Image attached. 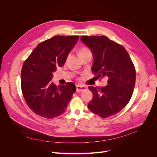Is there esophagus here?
<instances>
[{
	"label": "esophagus",
	"instance_id": "34e87169",
	"mask_svg": "<svg viewBox=\"0 0 157 157\" xmlns=\"http://www.w3.org/2000/svg\"><path fill=\"white\" fill-rule=\"evenodd\" d=\"M87 90V88L86 86H80V85H77V92H81L84 91V90Z\"/></svg>",
	"mask_w": 157,
	"mask_h": 157
}]
</instances>
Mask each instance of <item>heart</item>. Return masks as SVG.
I'll use <instances>...</instances> for the list:
<instances>
[{
    "label": "heart",
    "instance_id": "1",
    "mask_svg": "<svg viewBox=\"0 0 157 157\" xmlns=\"http://www.w3.org/2000/svg\"><path fill=\"white\" fill-rule=\"evenodd\" d=\"M87 51H89V50L86 48H82L79 51V53H82V52H87Z\"/></svg>",
    "mask_w": 157,
    "mask_h": 157
}]
</instances>
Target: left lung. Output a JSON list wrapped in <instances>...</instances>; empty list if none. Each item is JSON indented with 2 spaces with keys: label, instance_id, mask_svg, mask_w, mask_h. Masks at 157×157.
Returning <instances> with one entry per match:
<instances>
[{
  "label": "left lung",
  "instance_id": "left-lung-1",
  "mask_svg": "<svg viewBox=\"0 0 157 157\" xmlns=\"http://www.w3.org/2000/svg\"><path fill=\"white\" fill-rule=\"evenodd\" d=\"M81 40L93 54L94 75L98 78H109L106 86L88 87L93 98L88 107L101 118L115 115L132 98L136 82L134 65L124 47L105 36H82Z\"/></svg>",
  "mask_w": 157,
  "mask_h": 157
}]
</instances>
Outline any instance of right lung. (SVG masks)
Returning <instances> with one entry per match:
<instances>
[{"label":"right lung","instance_id":"right-lung-1","mask_svg":"<svg viewBox=\"0 0 157 157\" xmlns=\"http://www.w3.org/2000/svg\"><path fill=\"white\" fill-rule=\"evenodd\" d=\"M78 36H54L37 45L25 60L21 87L27 105L42 117L54 118L65 112L76 91L74 83L57 86L52 83L57 67H62Z\"/></svg>","mask_w":157,"mask_h":157}]
</instances>
